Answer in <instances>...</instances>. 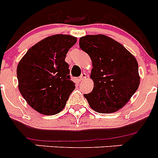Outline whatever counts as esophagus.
<instances>
[{
  "label": "esophagus",
  "instance_id": "esophagus-1",
  "mask_svg": "<svg viewBox=\"0 0 158 158\" xmlns=\"http://www.w3.org/2000/svg\"><path fill=\"white\" fill-rule=\"evenodd\" d=\"M86 77H87V74H86L85 73H81V75L80 76L79 79H80L81 81H83L85 78H86Z\"/></svg>",
  "mask_w": 158,
  "mask_h": 158
}]
</instances>
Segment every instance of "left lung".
<instances>
[{"instance_id":"1","label":"left lung","mask_w":158,"mask_h":158,"mask_svg":"<svg viewBox=\"0 0 158 158\" xmlns=\"http://www.w3.org/2000/svg\"><path fill=\"white\" fill-rule=\"evenodd\" d=\"M79 46L93 62L94 87L84 95L90 107L99 113H112L122 108L140 83L136 58L122 44L104 35L81 37Z\"/></svg>"}]
</instances>
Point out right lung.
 <instances>
[{"label": "right lung", "instance_id": "right-lung-1", "mask_svg": "<svg viewBox=\"0 0 158 158\" xmlns=\"http://www.w3.org/2000/svg\"><path fill=\"white\" fill-rule=\"evenodd\" d=\"M76 42L77 38L68 35L49 36L31 47L18 64L19 92L38 112H60L74 90L65 58Z\"/></svg>", "mask_w": 158, "mask_h": 158}]
</instances>
